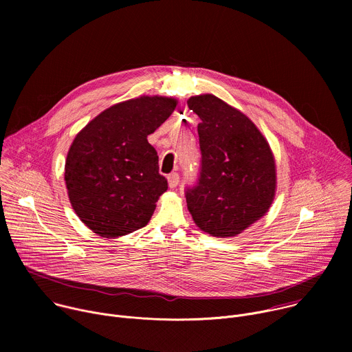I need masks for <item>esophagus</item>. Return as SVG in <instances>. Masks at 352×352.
I'll list each match as a JSON object with an SVG mask.
<instances>
[{"label": "esophagus", "mask_w": 352, "mask_h": 352, "mask_svg": "<svg viewBox=\"0 0 352 352\" xmlns=\"http://www.w3.org/2000/svg\"><path fill=\"white\" fill-rule=\"evenodd\" d=\"M167 179H168L170 188H175L178 185V182H179V175H178V173H171V174H168Z\"/></svg>", "instance_id": "esophagus-1"}]
</instances>
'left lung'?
<instances>
[{
    "mask_svg": "<svg viewBox=\"0 0 352 352\" xmlns=\"http://www.w3.org/2000/svg\"><path fill=\"white\" fill-rule=\"evenodd\" d=\"M202 160L195 186L185 192L195 224L213 236H235L262 219L276 195L272 148L243 113L213 94L188 98Z\"/></svg>",
    "mask_w": 352,
    "mask_h": 352,
    "instance_id": "left-lung-1",
    "label": "left lung"
}]
</instances>
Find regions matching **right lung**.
<instances>
[{"label": "right lung", "instance_id": "add662e5", "mask_svg": "<svg viewBox=\"0 0 352 352\" xmlns=\"http://www.w3.org/2000/svg\"><path fill=\"white\" fill-rule=\"evenodd\" d=\"M175 107L173 97L126 100L100 113L74 139L65 162L69 202L97 235H126L153 216L168 184L147 136Z\"/></svg>", "mask_w": 352, "mask_h": 352}]
</instances>
